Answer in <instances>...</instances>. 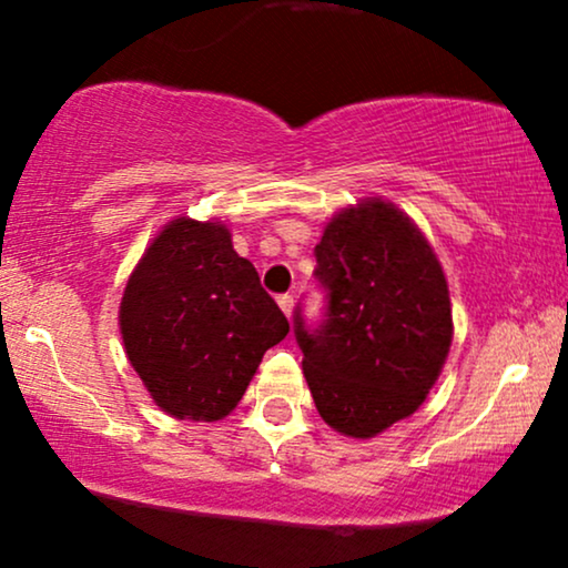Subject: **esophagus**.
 <instances>
[{
	"label": "esophagus",
	"instance_id": "34e87169",
	"mask_svg": "<svg viewBox=\"0 0 568 568\" xmlns=\"http://www.w3.org/2000/svg\"><path fill=\"white\" fill-rule=\"evenodd\" d=\"M277 304H280V310L285 312V317L293 315V306H296V302H293L291 293H283V296H277Z\"/></svg>",
	"mask_w": 568,
	"mask_h": 568
}]
</instances>
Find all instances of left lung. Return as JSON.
Instances as JSON below:
<instances>
[{
	"label": "left lung",
	"mask_w": 568,
	"mask_h": 568,
	"mask_svg": "<svg viewBox=\"0 0 568 568\" xmlns=\"http://www.w3.org/2000/svg\"><path fill=\"white\" fill-rule=\"evenodd\" d=\"M315 256L328 310L317 328L296 312L304 379L325 425L374 438L438 382L454 336L446 275L419 226L379 197L336 213Z\"/></svg>",
	"instance_id": "1"
}]
</instances>
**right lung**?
<instances>
[{"label":"right lung","instance_id":"add662e5","mask_svg":"<svg viewBox=\"0 0 568 568\" xmlns=\"http://www.w3.org/2000/svg\"><path fill=\"white\" fill-rule=\"evenodd\" d=\"M288 328L221 221L179 216L162 226L120 304L130 366L175 419L219 422L232 414L264 352Z\"/></svg>","mask_w":568,"mask_h":568}]
</instances>
